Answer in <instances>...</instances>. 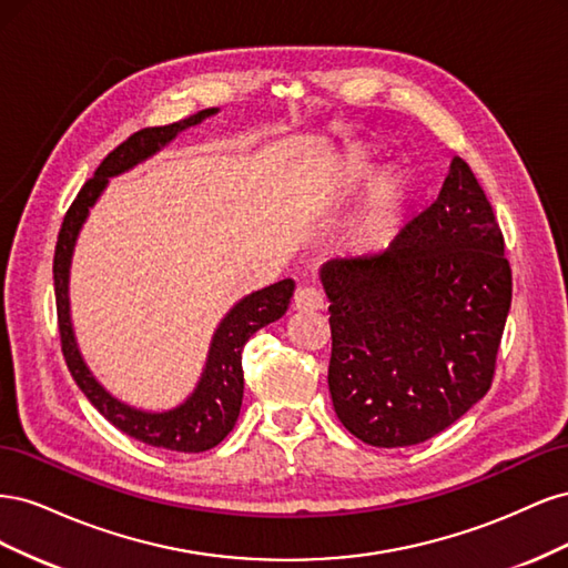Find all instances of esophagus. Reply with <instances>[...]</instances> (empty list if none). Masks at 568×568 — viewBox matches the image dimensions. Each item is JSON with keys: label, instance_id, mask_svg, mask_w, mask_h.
<instances>
[{"label": "esophagus", "instance_id": "1", "mask_svg": "<svg viewBox=\"0 0 568 568\" xmlns=\"http://www.w3.org/2000/svg\"><path fill=\"white\" fill-rule=\"evenodd\" d=\"M294 305H296V311H320V307L324 305V294L317 286H301V288H296Z\"/></svg>", "mask_w": 568, "mask_h": 568}]
</instances>
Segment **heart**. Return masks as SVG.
<instances>
[{
  "label": "heart",
  "instance_id": "1",
  "mask_svg": "<svg viewBox=\"0 0 568 568\" xmlns=\"http://www.w3.org/2000/svg\"><path fill=\"white\" fill-rule=\"evenodd\" d=\"M372 170H374V163L367 153L346 159L336 168L334 192L338 196H348L357 192V186L372 175ZM405 194H407V182L400 173H395V170H388V173H382L376 178L369 186L363 209H359L355 217V225H353L355 242L357 244L379 242V239L390 230L393 220L398 217Z\"/></svg>",
  "mask_w": 568,
  "mask_h": 568
}]
</instances>
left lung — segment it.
Listing matches in <instances>:
<instances>
[{
    "mask_svg": "<svg viewBox=\"0 0 568 568\" xmlns=\"http://www.w3.org/2000/svg\"><path fill=\"white\" fill-rule=\"evenodd\" d=\"M336 417L376 448L455 424L490 388L511 270L490 203L459 156L438 199L379 253L320 267Z\"/></svg>",
    "mask_w": 568,
    "mask_h": 568,
    "instance_id": "1",
    "label": "left lung"
}]
</instances>
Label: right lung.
<instances>
[{
	"instance_id": "obj_1",
	"label": "right lung",
	"mask_w": 568,
	"mask_h": 568,
	"mask_svg": "<svg viewBox=\"0 0 568 568\" xmlns=\"http://www.w3.org/2000/svg\"><path fill=\"white\" fill-rule=\"evenodd\" d=\"M220 109H205L189 115L180 123L163 128H146L134 132L130 140L115 146L109 156L101 161L92 180L84 182L73 205L68 209L63 225L59 232V242L54 251V291H57V313H59V332H61V351L65 365L71 369L75 384L88 395V400L104 415L115 428L128 434L134 440H142L153 448L178 450V453H203L211 450L225 438L239 417L244 398V369H242V351L246 341L280 320L294 296V280H282L270 284L261 291L244 296L230 307V313L220 320L213 334L209 357L201 372L196 388L189 393V398L165 412H146L118 400L104 386L97 382V376L84 363L78 348L73 322H71V298H68V280H71V261L78 234L90 215V209L97 199L104 194L111 178L123 175L134 165L144 163L153 153L175 140L186 128L203 123L205 118L215 115Z\"/></svg>"
}]
</instances>
